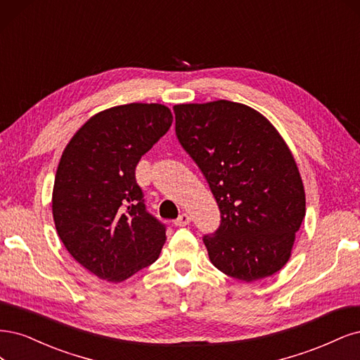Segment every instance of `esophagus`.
I'll use <instances>...</instances> for the list:
<instances>
[{
	"label": "esophagus",
	"mask_w": 360,
	"mask_h": 360,
	"mask_svg": "<svg viewBox=\"0 0 360 360\" xmlns=\"http://www.w3.org/2000/svg\"><path fill=\"white\" fill-rule=\"evenodd\" d=\"M190 221H191V217H190L188 214H181V215L178 217L176 221H175V226H178V227H184V226L190 224Z\"/></svg>",
	"instance_id": "obj_1"
}]
</instances>
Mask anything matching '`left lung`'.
Returning <instances> with one entry per match:
<instances>
[{"mask_svg":"<svg viewBox=\"0 0 360 360\" xmlns=\"http://www.w3.org/2000/svg\"><path fill=\"white\" fill-rule=\"evenodd\" d=\"M179 143L205 175L221 224L203 242L217 269L242 281L280 271L305 217L292 150L263 115L217 100L173 106Z\"/></svg>","mask_w":360,"mask_h":360,"instance_id":"1","label":"left lung"}]
</instances>
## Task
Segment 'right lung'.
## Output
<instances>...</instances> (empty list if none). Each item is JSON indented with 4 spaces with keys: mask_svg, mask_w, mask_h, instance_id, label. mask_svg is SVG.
<instances>
[{
    "mask_svg": "<svg viewBox=\"0 0 360 360\" xmlns=\"http://www.w3.org/2000/svg\"><path fill=\"white\" fill-rule=\"evenodd\" d=\"M172 121L165 104H122L91 117L64 149L52 193L55 227L72 257L100 280H127L165 245L166 227L146 212L134 170Z\"/></svg>",
    "mask_w": 360,
    "mask_h": 360,
    "instance_id": "add662e5",
    "label": "right lung"
}]
</instances>
